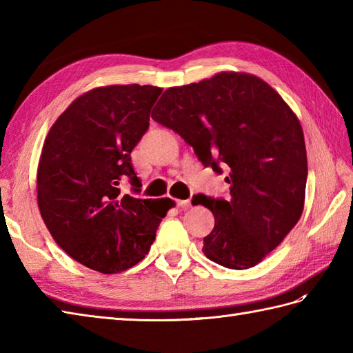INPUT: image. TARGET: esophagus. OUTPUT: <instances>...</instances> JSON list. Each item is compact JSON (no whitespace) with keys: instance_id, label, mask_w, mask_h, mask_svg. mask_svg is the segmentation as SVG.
I'll return each instance as SVG.
<instances>
[{"instance_id":"obj_1","label":"esophagus","mask_w":353,"mask_h":353,"mask_svg":"<svg viewBox=\"0 0 353 353\" xmlns=\"http://www.w3.org/2000/svg\"><path fill=\"white\" fill-rule=\"evenodd\" d=\"M177 206H179V209H182V211H186V209L191 208V201L190 200H177Z\"/></svg>"}]
</instances>
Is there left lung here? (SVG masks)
<instances>
[{"label": "left lung", "instance_id": "1", "mask_svg": "<svg viewBox=\"0 0 353 353\" xmlns=\"http://www.w3.org/2000/svg\"><path fill=\"white\" fill-rule=\"evenodd\" d=\"M152 118L181 134L205 167L229 171V200L192 199L215 219L205 256L232 270L259 264L303 212L308 161L294 112L262 79L219 72L167 89Z\"/></svg>", "mask_w": 353, "mask_h": 353}]
</instances>
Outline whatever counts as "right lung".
Returning <instances> with one entry per match:
<instances>
[{
    "instance_id": "add662e5",
    "label": "right lung",
    "mask_w": 353,
    "mask_h": 353,
    "mask_svg": "<svg viewBox=\"0 0 353 353\" xmlns=\"http://www.w3.org/2000/svg\"><path fill=\"white\" fill-rule=\"evenodd\" d=\"M162 88L114 85L74 100L45 138L37 167V205L54 241L80 264L104 274L145 258L170 199L121 194L141 182L130 153L148 129Z\"/></svg>"
}]
</instances>
